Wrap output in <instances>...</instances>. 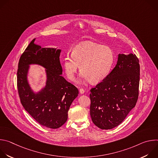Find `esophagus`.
I'll return each mask as SVG.
<instances>
[{"label": "esophagus", "instance_id": "34e87169", "mask_svg": "<svg viewBox=\"0 0 158 158\" xmlns=\"http://www.w3.org/2000/svg\"><path fill=\"white\" fill-rule=\"evenodd\" d=\"M84 92H85V91L84 90V89H82V88H80L79 89V93L81 94H84Z\"/></svg>", "mask_w": 158, "mask_h": 158}]
</instances>
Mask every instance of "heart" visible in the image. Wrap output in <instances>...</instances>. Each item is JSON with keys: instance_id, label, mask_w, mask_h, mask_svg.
<instances>
[{"instance_id": "b5f03b06", "label": "heart", "mask_w": 158, "mask_h": 158, "mask_svg": "<svg viewBox=\"0 0 158 158\" xmlns=\"http://www.w3.org/2000/svg\"><path fill=\"white\" fill-rule=\"evenodd\" d=\"M114 60V52L110 48L88 41L76 46L72 56L64 58L63 67L70 81H74L80 65L81 79L97 84L109 75Z\"/></svg>"}]
</instances>
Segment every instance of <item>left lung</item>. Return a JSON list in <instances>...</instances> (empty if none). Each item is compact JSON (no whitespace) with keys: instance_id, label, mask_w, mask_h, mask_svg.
<instances>
[{"instance_id":"obj_1","label":"left lung","mask_w":158,"mask_h":158,"mask_svg":"<svg viewBox=\"0 0 158 158\" xmlns=\"http://www.w3.org/2000/svg\"><path fill=\"white\" fill-rule=\"evenodd\" d=\"M135 54L118 55L114 68L91 89L90 115L102 129L119 126L136 106L139 96L140 65Z\"/></svg>"}]
</instances>
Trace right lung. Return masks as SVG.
<instances>
[{"instance_id": "right-lung-1", "label": "right lung", "mask_w": 158, "mask_h": 158, "mask_svg": "<svg viewBox=\"0 0 158 158\" xmlns=\"http://www.w3.org/2000/svg\"><path fill=\"white\" fill-rule=\"evenodd\" d=\"M34 39L20 57L17 70V89L22 105L40 125L51 129L61 127L67 120L68 110L79 94L77 88L62 76L60 49L42 48ZM31 64L46 69L45 87L35 94L27 80Z\"/></svg>"}]
</instances>
